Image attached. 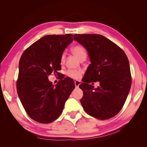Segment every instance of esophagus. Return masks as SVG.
<instances>
[{
    "label": "esophagus",
    "mask_w": 147,
    "mask_h": 147,
    "mask_svg": "<svg viewBox=\"0 0 147 147\" xmlns=\"http://www.w3.org/2000/svg\"><path fill=\"white\" fill-rule=\"evenodd\" d=\"M74 83H75V86L77 87V88L79 86V85H80V83H81L80 81H78V80L75 81V82H74Z\"/></svg>",
    "instance_id": "34e87169"
}]
</instances>
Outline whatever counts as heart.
I'll return each instance as SVG.
<instances>
[{
	"label": "heart",
	"instance_id": "1",
	"mask_svg": "<svg viewBox=\"0 0 147 147\" xmlns=\"http://www.w3.org/2000/svg\"><path fill=\"white\" fill-rule=\"evenodd\" d=\"M72 52L78 57L80 61L86 59V56H87V53L85 48H84L83 46L80 45H75L72 48ZM65 58V55L64 53H63V54L61 55V58H60V63L61 64H63L64 63ZM82 74V71L81 70L70 69L67 71V75L69 77L74 78V79L79 78L80 77Z\"/></svg>",
	"mask_w": 147,
	"mask_h": 147
}]
</instances>
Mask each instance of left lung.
<instances>
[{"label": "left lung", "instance_id": "left-lung-1", "mask_svg": "<svg viewBox=\"0 0 147 147\" xmlns=\"http://www.w3.org/2000/svg\"><path fill=\"white\" fill-rule=\"evenodd\" d=\"M74 40L86 49L90 57L82 82L80 100L84 111L99 119L115 117L125 103L131 86L129 63L125 53L115 43L99 34H75ZM99 81L94 89L88 84Z\"/></svg>", "mask_w": 147, "mask_h": 147}]
</instances>
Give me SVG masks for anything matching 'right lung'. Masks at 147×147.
Returning <instances> with one entry per match:
<instances>
[{
    "mask_svg": "<svg viewBox=\"0 0 147 147\" xmlns=\"http://www.w3.org/2000/svg\"><path fill=\"white\" fill-rule=\"evenodd\" d=\"M72 41L71 34L45 35L21 55L17 92L26 113L35 121L46 124L55 121L74 90L72 79L65 78L55 86L48 78L53 73H59L61 55Z\"/></svg>",
    "mask_w": 147,
    "mask_h": 147,
    "instance_id": "right-lung-1",
    "label": "right lung"
}]
</instances>
